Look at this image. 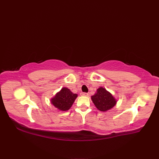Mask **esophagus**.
Here are the masks:
<instances>
[{"label":"esophagus","instance_id":"1","mask_svg":"<svg viewBox=\"0 0 159 159\" xmlns=\"http://www.w3.org/2000/svg\"><path fill=\"white\" fill-rule=\"evenodd\" d=\"M80 96H88V93L81 92V93H80Z\"/></svg>","mask_w":159,"mask_h":159}]
</instances>
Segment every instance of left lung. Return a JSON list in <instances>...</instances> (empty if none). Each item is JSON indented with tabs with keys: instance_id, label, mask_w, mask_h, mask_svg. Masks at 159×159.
<instances>
[{
	"instance_id": "8db88e82",
	"label": "left lung",
	"mask_w": 159,
	"mask_h": 159,
	"mask_svg": "<svg viewBox=\"0 0 159 159\" xmlns=\"http://www.w3.org/2000/svg\"><path fill=\"white\" fill-rule=\"evenodd\" d=\"M91 99L97 109L102 112L111 109L117 104V100L115 97L102 87H100L96 90Z\"/></svg>"
}]
</instances>
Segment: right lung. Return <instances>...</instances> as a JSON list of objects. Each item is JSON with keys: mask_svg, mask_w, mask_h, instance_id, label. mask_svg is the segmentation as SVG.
<instances>
[{"mask_svg": "<svg viewBox=\"0 0 159 159\" xmlns=\"http://www.w3.org/2000/svg\"><path fill=\"white\" fill-rule=\"evenodd\" d=\"M78 97V94L72 93L67 87H63L55 96L50 99L52 105L61 111H68Z\"/></svg>", "mask_w": 159, "mask_h": 159, "instance_id": "1", "label": "right lung"}]
</instances>
